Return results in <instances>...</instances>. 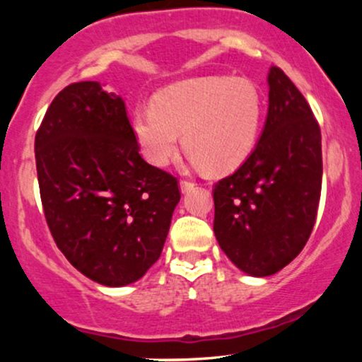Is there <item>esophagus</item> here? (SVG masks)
<instances>
[{"instance_id":"1","label":"esophagus","mask_w":362,"mask_h":362,"mask_svg":"<svg viewBox=\"0 0 362 362\" xmlns=\"http://www.w3.org/2000/svg\"><path fill=\"white\" fill-rule=\"evenodd\" d=\"M194 189H195L194 182H189V180H182V182H180V190H182V194L190 192V190H194Z\"/></svg>"}]
</instances>
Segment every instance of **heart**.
<instances>
[{
  "label": "heart",
  "instance_id": "obj_1",
  "mask_svg": "<svg viewBox=\"0 0 362 362\" xmlns=\"http://www.w3.org/2000/svg\"><path fill=\"white\" fill-rule=\"evenodd\" d=\"M262 97L243 78L207 76L182 81L134 112L132 131L144 158L167 167L178 144L194 167L226 172L250 155L259 136Z\"/></svg>",
  "mask_w": 362,
  "mask_h": 362
}]
</instances>
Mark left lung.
Wrapping results in <instances>:
<instances>
[{
	"instance_id": "obj_1",
	"label": "left lung",
	"mask_w": 362,
	"mask_h": 362,
	"mask_svg": "<svg viewBox=\"0 0 362 362\" xmlns=\"http://www.w3.org/2000/svg\"><path fill=\"white\" fill-rule=\"evenodd\" d=\"M269 110L250 156L214 185V235L240 271L267 277L298 257L317 219L322 134L282 69H269Z\"/></svg>"
}]
</instances>
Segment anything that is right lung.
Masks as SVG:
<instances>
[{
	"instance_id": "add662e5",
	"label": "right lung",
	"mask_w": 362,
	"mask_h": 362,
	"mask_svg": "<svg viewBox=\"0 0 362 362\" xmlns=\"http://www.w3.org/2000/svg\"><path fill=\"white\" fill-rule=\"evenodd\" d=\"M35 163L54 242L83 276L120 288L160 259L180 190L141 158L119 95L98 81L59 91L37 131Z\"/></svg>"
}]
</instances>
